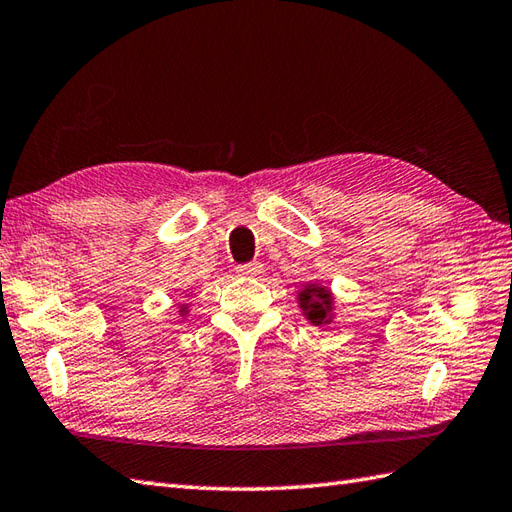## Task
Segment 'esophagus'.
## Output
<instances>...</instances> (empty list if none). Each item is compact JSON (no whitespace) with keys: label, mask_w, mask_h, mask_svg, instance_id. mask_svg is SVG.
Masks as SVG:
<instances>
[{"label":"esophagus","mask_w":512,"mask_h":512,"mask_svg":"<svg viewBox=\"0 0 512 512\" xmlns=\"http://www.w3.org/2000/svg\"><path fill=\"white\" fill-rule=\"evenodd\" d=\"M262 273H264V268H262V264H257V262L237 266V275H242V277H259Z\"/></svg>","instance_id":"1"}]
</instances>
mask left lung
<instances>
[{
	"label": "left lung",
	"mask_w": 512,
	"mask_h": 512,
	"mask_svg": "<svg viewBox=\"0 0 512 512\" xmlns=\"http://www.w3.org/2000/svg\"><path fill=\"white\" fill-rule=\"evenodd\" d=\"M299 308L303 310V317H306L312 325H328L334 319V299L328 286L323 284H306L297 295Z\"/></svg>",
	"instance_id": "1"
}]
</instances>
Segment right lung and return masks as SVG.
Segmentation results:
<instances>
[{
	"instance_id": "obj_1",
	"label": "right lung",
	"mask_w": 512,
	"mask_h": 512,
	"mask_svg": "<svg viewBox=\"0 0 512 512\" xmlns=\"http://www.w3.org/2000/svg\"><path fill=\"white\" fill-rule=\"evenodd\" d=\"M189 310H187V306H180V314H187Z\"/></svg>"
}]
</instances>
